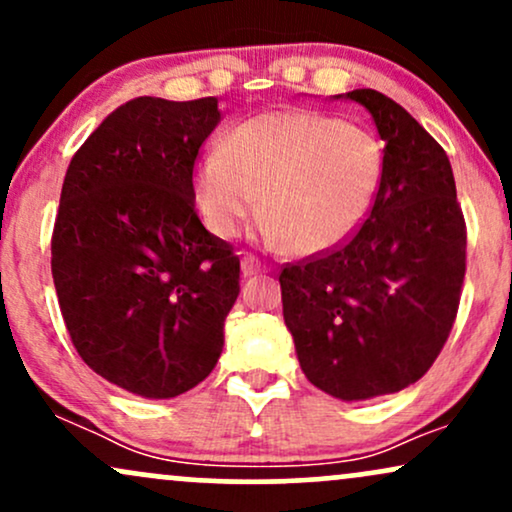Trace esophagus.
<instances>
[{
  "label": "esophagus",
  "mask_w": 512,
  "mask_h": 512,
  "mask_svg": "<svg viewBox=\"0 0 512 512\" xmlns=\"http://www.w3.org/2000/svg\"><path fill=\"white\" fill-rule=\"evenodd\" d=\"M240 269H243L245 276H252V274H260L262 272V262L257 260L255 255H245L243 262H240Z\"/></svg>",
  "instance_id": "34e87169"
}]
</instances>
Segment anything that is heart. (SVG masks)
Wrapping results in <instances>:
<instances>
[{
    "label": "heart",
    "instance_id": "1",
    "mask_svg": "<svg viewBox=\"0 0 512 512\" xmlns=\"http://www.w3.org/2000/svg\"><path fill=\"white\" fill-rule=\"evenodd\" d=\"M385 151L370 129L308 110L240 122L195 170V202L214 236L233 238L262 211L264 233L310 257L354 236L383 185Z\"/></svg>",
    "mask_w": 512,
    "mask_h": 512
}]
</instances>
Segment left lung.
Listing matches in <instances>:
<instances>
[{
    "label": "left lung",
    "mask_w": 512,
    "mask_h": 512,
    "mask_svg": "<svg viewBox=\"0 0 512 512\" xmlns=\"http://www.w3.org/2000/svg\"><path fill=\"white\" fill-rule=\"evenodd\" d=\"M332 98L373 117L383 185L354 236L286 267L279 284L305 378L363 402L416 383L438 358L460 305L467 231L448 154L402 105L373 88Z\"/></svg>",
    "instance_id": "1"
}]
</instances>
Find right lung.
I'll list each match as a JSON object with an SVG mask.
<instances>
[{
    "label": "right lung",
    "instance_id": "1",
    "mask_svg": "<svg viewBox=\"0 0 512 512\" xmlns=\"http://www.w3.org/2000/svg\"><path fill=\"white\" fill-rule=\"evenodd\" d=\"M216 98L142 96L113 110L64 175L52 279L91 370L146 399L202 383L223 351L240 260L195 211L192 168Z\"/></svg>",
    "mask_w": 512,
    "mask_h": 512
}]
</instances>
